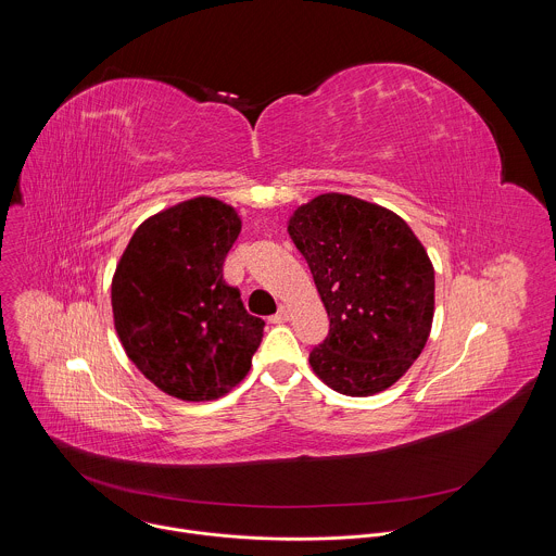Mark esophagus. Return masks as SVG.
<instances>
[{"label":"esophagus","instance_id":"1","mask_svg":"<svg viewBox=\"0 0 556 556\" xmlns=\"http://www.w3.org/2000/svg\"><path fill=\"white\" fill-rule=\"evenodd\" d=\"M288 319H290V312H288L286 307H279V312H277V314H273L268 321H270V324H286Z\"/></svg>","mask_w":556,"mask_h":556}]
</instances>
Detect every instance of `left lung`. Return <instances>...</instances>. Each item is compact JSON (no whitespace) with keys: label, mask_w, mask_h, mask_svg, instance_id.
<instances>
[{"label":"left lung","mask_w":556,"mask_h":556,"mask_svg":"<svg viewBox=\"0 0 556 556\" xmlns=\"http://www.w3.org/2000/svg\"><path fill=\"white\" fill-rule=\"evenodd\" d=\"M288 232L330 316L309 367L330 389L374 395L422 354L435 309L433 264L393 211L345 193L301 204Z\"/></svg>","instance_id":"left-lung-1"}]
</instances>
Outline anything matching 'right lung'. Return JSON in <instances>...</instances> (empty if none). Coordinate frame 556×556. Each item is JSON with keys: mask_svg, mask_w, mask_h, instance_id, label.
<instances>
[{"mask_svg": "<svg viewBox=\"0 0 556 556\" xmlns=\"http://www.w3.org/2000/svg\"><path fill=\"white\" fill-rule=\"evenodd\" d=\"M240 230L230 204L191 198L147 217L116 264V334L140 374L174 399H222L262 343L264 321L222 275Z\"/></svg>", "mask_w": 556, "mask_h": 556, "instance_id": "obj_1", "label": "right lung"}]
</instances>
